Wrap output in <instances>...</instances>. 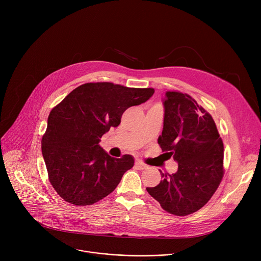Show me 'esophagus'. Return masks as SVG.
Segmentation results:
<instances>
[{
	"label": "esophagus",
	"instance_id": "obj_1",
	"mask_svg": "<svg viewBox=\"0 0 261 261\" xmlns=\"http://www.w3.org/2000/svg\"><path fill=\"white\" fill-rule=\"evenodd\" d=\"M137 169H139V170H142V169H145L146 168V165L145 164H143L141 161H139V160H136L135 161V165H134Z\"/></svg>",
	"mask_w": 261,
	"mask_h": 261
}]
</instances>
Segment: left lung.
Here are the masks:
<instances>
[{
  "instance_id": "1",
  "label": "left lung",
  "mask_w": 261,
  "mask_h": 261,
  "mask_svg": "<svg viewBox=\"0 0 261 261\" xmlns=\"http://www.w3.org/2000/svg\"><path fill=\"white\" fill-rule=\"evenodd\" d=\"M164 122L158 143L177 171L165 174L156 187L146 188L166 212L187 216L213 196L224 174V146L207 111L189 95L166 92Z\"/></svg>"
}]
</instances>
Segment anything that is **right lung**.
Wrapping results in <instances>:
<instances>
[{
    "instance_id": "obj_1",
    "label": "right lung",
    "mask_w": 261,
    "mask_h": 261,
    "mask_svg": "<svg viewBox=\"0 0 261 261\" xmlns=\"http://www.w3.org/2000/svg\"><path fill=\"white\" fill-rule=\"evenodd\" d=\"M152 88L88 83L54 107L41 140L48 178L57 193L74 205L93 204L113 192L133 167L131 155L109 156L99 145L124 111L150 99Z\"/></svg>"
}]
</instances>
